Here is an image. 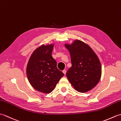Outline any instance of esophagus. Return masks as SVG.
<instances>
[{"mask_svg":"<svg viewBox=\"0 0 121 121\" xmlns=\"http://www.w3.org/2000/svg\"><path fill=\"white\" fill-rule=\"evenodd\" d=\"M62 72H63L64 74H66V71L65 70H63Z\"/></svg>","mask_w":121,"mask_h":121,"instance_id":"obj_1","label":"esophagus"}]
</instances>
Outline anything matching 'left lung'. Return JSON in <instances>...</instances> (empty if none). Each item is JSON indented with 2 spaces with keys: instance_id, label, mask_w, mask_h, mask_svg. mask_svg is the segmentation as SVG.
Returning a JSON list of instances; mask_svg holds the SVG:
<instances>
[{
  "instance_id": "left-lung-1",
  "label": "left lung",
  "mask_w": 121,
  "mask_h": 121,
  "mask_svg": "<svg viewBox=\"0 0 121 121\" xmlns=\"http://www.w3.org/2000/svg\"><path fill=\"white\" fill-rule=\"evenodd\" d=\"M65 46L70 52L72 63L66 74L68 80L76 91H89L97 85L101 76L98 57L89 45L80 40Z\"/></svg>"
}]
</instances>
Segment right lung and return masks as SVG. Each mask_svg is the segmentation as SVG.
<instances>
[{
  "instance_id": "1",
  "label": "right lung",
  "mask_w": 121,
  "mask_h": 121,
  "mask_svg": "<svg viewBox=\"0 0 121 121\" xmlns=\"http://www.w3.org/2000/svg\"><path fill=\"white\" fill-rule=\"evenodd\" d=\"M53 43L42 45L33 51L26 67L30 84L37 91L49 94L55 89L64 74L56 68L51 53Z\"/></svg>"
}]
</instances>
